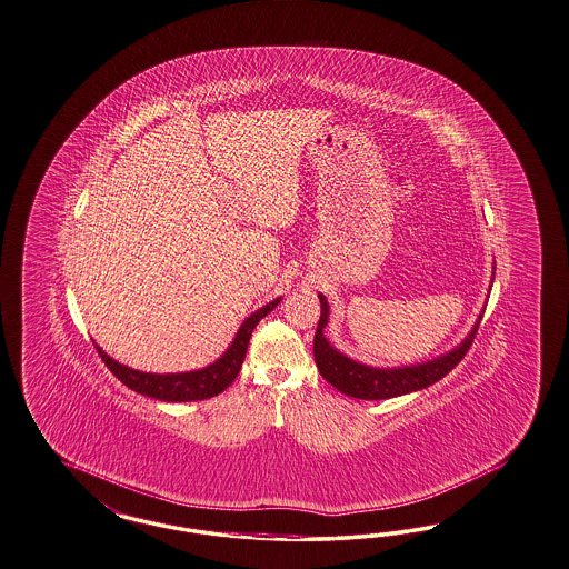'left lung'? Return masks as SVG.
I'll return each mask as SVG.
<instances>
[{
	"label": "left lung",
	"instance_id": "left-lung-1",
	"mask_svg": "<svg viewBox=\"0 0 569 569\" xmlns=\"http://www.w3.org/2000/svg\"><path fill=\"white\" fill-rule=\"evenodd\" d=\"M319 302H321V317H319L313 340L317 370L338 391L355 397V399H368V401L370 399H391V397H399L406 392L420 391V389L431 387L462 361V357L467 355L472 340H475V333L479 330V321H477L469 336L453 351L441 355L432 361L382 370V368L357 363L353 359H349L333 349L323 336V328L328 326V315H330L326 296L319 295Z\"/></svg>",
	"mask_w": 569,
	"mask_h": 569
}]
</instances>
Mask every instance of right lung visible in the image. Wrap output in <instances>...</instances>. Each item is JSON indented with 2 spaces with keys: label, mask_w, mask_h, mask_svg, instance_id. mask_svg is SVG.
I'll use <instances>...</instances> for the list:
<instances>
[{
  "label": "right lung",
  "mask_w": 569,
  "mask_h": 569,
  "mask_svg": "<svg viewBox=\"0 0 569 569\" xmlns=\"http://www.w3.org/2000/svg\"><path fill=\"white\" fill-rule=\"evenodd\" d=\"M279 300L281 298H274L273 302L264 305L262 309H258L256 313L250 315L243 321V326L239 328L236 340L231 342L227 353L222 355L220 359H216L214 363H210L208 368H201L196 372H138V370L121 366L116 359H111L109 355L100 349L99 345H94V347L102 357L104 366L128 389L140 392V395H147V397H153L159 401H201V399L214 397L218 392L224 391L227 387H231V382L236 380L237 373L241 370V363H243L246 351H248V342L252 338L258 321L271 313L274 307L279 305Z\"/></svg>",
  "instance_id": "obj_1"
}]
</instances>
